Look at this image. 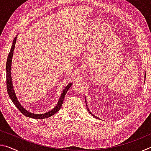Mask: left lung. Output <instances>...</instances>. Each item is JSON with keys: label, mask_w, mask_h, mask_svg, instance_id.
Instances as JSON below:
<instances>
[{"label": "left lung", "mask_w": 151, "mask_h": 151, "mask_svg": "<svg viewBox=\"0 0 151 151\" xmlns=\"http://www.w3.org/2000/svg\"><path fill=\"white\" fill-rule=\"evenodd\" d=\"M86 107H87V105H86ZM87 110H88V107H87ZM90 113L91 114V112H90ZM96 117V116H95ZM96 118H97V117H96Z\"/></svg>", "instance_id": "8db88e82"}]
</instances>
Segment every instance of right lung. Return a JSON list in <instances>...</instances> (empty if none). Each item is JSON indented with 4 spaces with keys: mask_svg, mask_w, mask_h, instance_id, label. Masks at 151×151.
Segmentation results:
<instances>
[{
    "mask_svg": "<svg viewBox=\"0 0 151 151\" xmlns=\"http://www.w3.org/2000/svg\"><path fill=\"white\" fill-rule=\"evenodd\" d=\"M15 37L14 39L12 42V47L11 48V50H10V52L8 56V58H7V60H6V88H7V91H8V94L9 95L10 99H11L12 103H14L15 106L17 107V109L19 110V111L22 112V114H23L24 116H26L27 117H30V118H32V119H46L48 118V117H50L51 116H52L53 114H55V113L59 111L61 106L63 105V101H64V99H65V96L66 94V92L68 90V88L70 87V86L72 85V83L68 84V85L66 86L64 89V91H63L62 94H61V96L60 97L59 101L57 104V105L56 106L54 109L52 110H51L49 112H47V113L45 114H34L32 113V112H30L29 111H27V110H25L23 107H22L21 105H20V103L19 101L17 100V98L16 96V94H15L14 88H13V86H12V78H11V62H12V55H13V52H14V47H15V44H16V40L17 37Z\"/></svg>",
    "mask_w": 151,
    "mask_h": 151,
    "instance_id": "right-lung-1",
    "label": "right lung"
}]
</instances>
